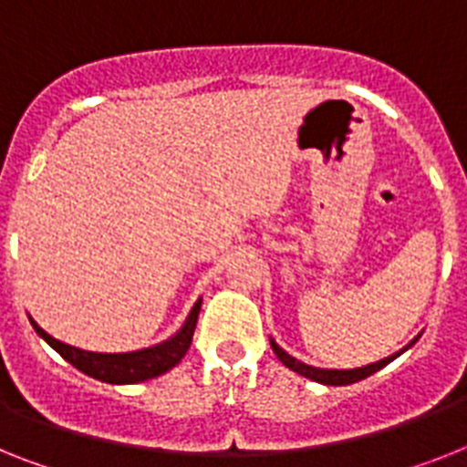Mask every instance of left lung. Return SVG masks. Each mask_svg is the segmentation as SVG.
Segmentation results:
<instances>
[{
    "label": "left lung",
    "instance_id": "8db88e82",
    "mask_svg": "<svg viewBox=\"0 0 467 467\" xmlns=\"http://www.w3.org/2000/svg\"><path fill=\"white\" fill-rule=\"evenodd\" d=\"M420 337V335H418ZM418 337L415 339H410L409 344L403 348H399L397 354L387 356V358L382 360H375V363H368V366H360V368H348V370H337V368H316V366H308V363H304V360L294 358V356H289L285 348L280 347V344L270 337V348L275 351L277 358L282 360V366H287L289 370H294L296 375H304V378L313 379V382H320V385H332V387H344V385H354V382H358V379H366L370 378L373 373H378L379 368H385L387 363H391V360L397 358V356H401L406 348L413 347L415 342H418Z\"/></svg>",
    "mask_w": 467,
    "mask_h": 467
}]
</instances>
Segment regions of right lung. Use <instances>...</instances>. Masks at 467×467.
I'll return each mask as SVG.
<instances>
[{
	"instance_id": "right-lung-1",
	"label": "right lung",
	"mask_w": 467,
	"mask_h": 467,
	"mask_svg": "<svg viewBox=\"0 0 467 467\" xmlns=\"http://www.w3.org/2000/svg\"><path fill=\"white\" fill-rule=\"evenodd\" d=\"M199 311H202V296L194 301L190 316L185 318V323L180 325V330L175 335H171L163 342L154 344V347L137 348V351H123V354H99V351H85V348L70 347V344L58 342L52 335H47L30 316L27 318H30V325L35 327V332L54 351L64 356L70 366H76L80 373L89 375L94 379H101V382H109V385H135V382L159 378V375L168 373L171 368L178 366L192 344V335H194V327H197Z\"/></svg>"
}]
</instances>
